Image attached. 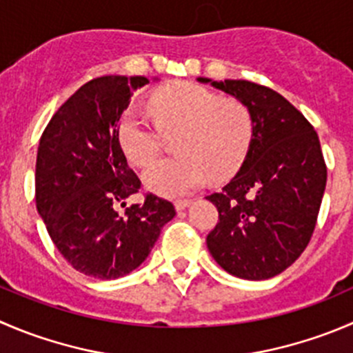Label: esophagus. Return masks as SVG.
Listing matches in <instances>:
<instances>
[{
	"label": "esophagus",
	"mask_w": 353,
	"mask_h": 353,
	"mask_svg": "<svg viewBox=\"0 0 353 353\" xmlns=\"http://www.w3.org/2000/svg\"><path fill=\"white\" fill-rule=\"evenodd\" d=\"M191 200H176L174 201V207H176V210H184L186 207H190Z\"/></svg>",
	"instance_id": "esophagus-1"
}]
</instances>
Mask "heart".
Listing matches in <instances>:
<instances>
[{
    "label": "heart",
    "mask_w": 353,
    "mask_h": 353,
    "mask_svg": "<svg viewBox=\"0 0 353 353\" xmlns=\"http://www.w3.org/2000/svg\"><path fill=\"white\" fill-rule=\"evenodd\" d=\"M150 108L162 131H179L176 152L146 170L145 186L163 196H181L210 179L232 176L245 162L253 141L252 110L236 98H221L193 82H172L152 94ZM119 143L129 162L146 167L160 155L162 134L138 108L119 124Z\"/></svg>",
    "instance_id": "b5f03b06"
}]
</instances>
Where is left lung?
<instances>
[{
  "mask_svg": "<svg viewBox=\"0 0 353 353\" xmlns=\"http://www.w3.org/2000/svg\"><path fill=\"white\" fill-rule=\"evenodd\" d=\"M252 110L255 131L241 169L207 200L219 221L208 252L229 274L262 281L288 269L309 245L327 169L312 124L271 88L250 81H210Z\"/></svg>",
  "mask_w": 353,
  "mask_h": 353,
  "instance_id": "obj_1",
  "label": "left lung"
}]
</instances>
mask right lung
Here are the masks:
<instances>
[{"label": "right lung", "instance_id": "1", "mask_svg": "<svg viewBox=\"0 0 353 353\" xmlns=\"http://www.w3.org/2000/svg\"><path fill=\"white\" fill-rule=\"evenodd\" d=\"M148 82L141 75L85 82L41 136L37 212L63 259L91 278L117 279L139 268L176 215L170 201L152 193L117 210L141 188L119 143V124L132 93Z\"/></svg>", "mask_w": 353, "mask_h": 353}]
</instances>
